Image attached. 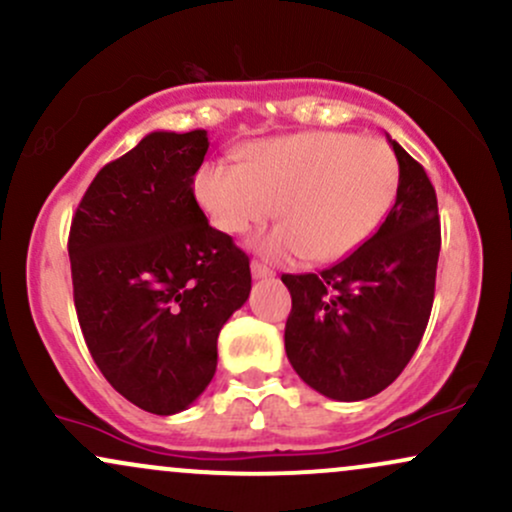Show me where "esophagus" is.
<instances>
[{
	"label": "esophagus",
	"instance_id": "esophagus-1",
	"mask_svg": "<svg viewBox=\"0 0 512 512\" xmlns=\"http://www.w3.org/2000/svg\"><path fill=\"white\" fill-rule=\"evenodd\" d=\"M250 272H252V276H255V279H269V276H274V272L267 267V264H262L257 260L250 264Z\"/></svg>",
	"mask_w": 512,
	"mask_h": 512
}]
</instances>
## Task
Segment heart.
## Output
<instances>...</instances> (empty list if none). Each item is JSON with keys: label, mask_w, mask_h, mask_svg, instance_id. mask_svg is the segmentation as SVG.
<instances>
[{"label": "heart", "mask_w": 512, "mask_h": 512, "mask_svg": "<svg viewBox=\"0 0 512 512\" xmlns=\"http://www.w3.org/2000/svg\"><path fill=\"white\" fill-rule=\"evenodd\" d=\"M398 181V159L384 140L312 131L260 140L245 164L202 166L195 197L224 233H245L279 214L281 226L252 240L262 255L334 262L379 229Z\"/></svg>", "instance_id": "b5f03b06"}]
</instances>
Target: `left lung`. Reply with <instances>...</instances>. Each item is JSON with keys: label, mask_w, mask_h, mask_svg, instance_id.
<instances>
[{"label": "left lung", "mask_w": 512, "mask_h": 512, "mask_svg": "<svg viewBox=\"0 0 512 512\" xmlns=\"http://www.w3.org/2000/svg\"><path fill=\"white\" fill-rule=\"evenodd\" d=\"M400 181L389 217L346 260L283 274L293 307L286 355L307 386L365 400L393 384L420 346L434 303L441 224L427 171L396 140Z\"/></svg>", "instance_id": "obj_1"}]
</instances>
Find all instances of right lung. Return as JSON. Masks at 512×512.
<instances>
[{
  "label": "right lung",
  "instance_id": "obj_1",
  "mask_svg": "<svg viewBox=\"0 0 512 512\" xmlns=\"http://www.w3.org/2000/svg\"><path fill=\"white\" fill-rule=\"evenodd\" d=\"M207 131H155L102 166L73 214L80 331L104 379L152 415H176L217 372L221 326L250 295V260L193 193Z\"/></svg>",
  "mask_w": 512,
  "mask_h": 512
}]
</instances>
